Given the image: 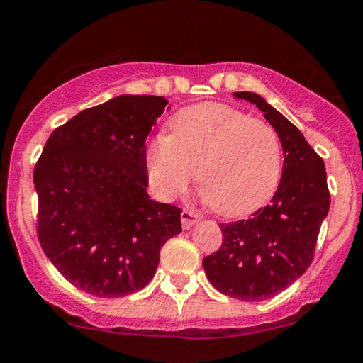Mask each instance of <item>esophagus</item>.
Segmentation results:
<instances>
[{"instance_id":"1","label":"esophagus","mask_w":363,"mask_h":363,"mask_svg":"<svg viewBox=\"0 0 363 363\" xmlns=\"http://www.w3.org/2000/svg\"><path fill=\"white\" fill-rule=\"evenodd\" d=\"M200 215L196 212H191V210H182L181 213V224H182V229H191L193 225H196L198 222H200Z\"/></svg>"}]
</instances>
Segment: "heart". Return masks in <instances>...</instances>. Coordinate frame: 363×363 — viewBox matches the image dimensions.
Here are the masks:
<instances>
[{"instance_id": "1", "label": "heart", "mask_w": 363, "mask_h": 363, "mask_svg": "<svg viewBox=\"0 0 363 363\" xmlns=\"http://www.w3.org/2000/svg\"><path fill=\"white\" fill-rule=\"evenodd\" d=\"M170 134L146 145L151 186L163 198L184 191L196 172L217 213L241 217L272 198L282 172V145L270 123L222 103H201L170 118Z\"/></svg>"}]
</instances>
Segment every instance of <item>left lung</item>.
<instances>
[{
	"mask_svg": "<svg viewBox=\"0 0 363 363\" xmlns=\"http://www.w3.org/2000/svg\"><path fill=\"white\" fill-rule=\"evenodd\" d=\"M234 98L264 111L282 145L284 165L270 205L246 220L220 224L222 246L203 258L215 289L242 301H262L293 284L312 264L330 196L322 158L281 111L250 91Z\"/></svg>",
	"mask_w": 363,
	"mask_h": 363,
	"instance_id": "left-lung-1",
	"label": "left lung"
}]
</instances>
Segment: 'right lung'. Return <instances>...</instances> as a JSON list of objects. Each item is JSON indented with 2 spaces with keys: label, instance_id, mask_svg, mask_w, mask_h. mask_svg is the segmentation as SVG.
Here are the masks:
<instances>
[{
  "label": "right lung",
  "instance_id": "right-lung-1",
  "mask_svg": "<svg viewBox=\"0 0 363 363\" xmlns=\"http://www.w3.org/2000/svg\"><path fill=\"white\" fill-rule=\"evenodd\" d=\"M169 101L121 94L53 130L34 169L38 236L75 288L118 298L153 279L181 212L148 194L146 138Z\"/></svg>",
  "mask_w": 363,
  "mask_h": 363
}]
</instances>
